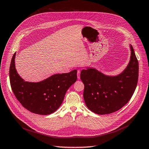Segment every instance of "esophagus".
Instances as JSON below:
<instances>
[{
  "label": "esophagus",
  "mask_w": 149,
  "mask_h": 149,
  "mask_svg": "<svg viewBox=\"0 0 149 149\" xmlns=\"http://www.w3.org/2000/svg\"><path fill=\"white\" fill-rule=\"evenodd\" d=\"M80 70H77V78L80 79Z\"/></svg>",
  "instance_id": "esophagus-1"
}]
</instances>
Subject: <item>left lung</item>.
Wrapping results in <instances>:
<instances>
[{"label": "left lung", "mask_w": 149, "mask_h": 149, "mask_svg": "<svg viewBox=\"0 0 149 149\" xmlns=\"http://www.w3.org/2000/svg\"><path fill=\"white\" fill-rule=\"evenodd\" d=\"M130 50L128 66L117 76H107L92 68L80 72L84 84V99L92 112L99 115L116 112L132 97L138 82L139 62L132 45Z\"/></svg>", "instance_id": "8db88e82"}]
</instances>
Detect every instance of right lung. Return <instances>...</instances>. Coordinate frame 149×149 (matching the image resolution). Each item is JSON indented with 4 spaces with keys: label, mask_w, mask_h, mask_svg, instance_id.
<instances>
[{
    "label": "right lung",
    "mask_w": 149,
    "mask_h": 149,
    "mask_svg": "<svg viewBox=\"0 0 149 149\" xmlns=\"http://www.w3.org/2000/svg\"><path fill=\"white\" fill-rule=\"evenodd\" d=\"M15 53L9 69L10 83L15 97L24 108L32 113L49 115L62 104L67 91L77 80V70L55 74L40 82H25L15 67Z\"/></svg>",
    "instance_id": "add662e5"
}]
</instances>
